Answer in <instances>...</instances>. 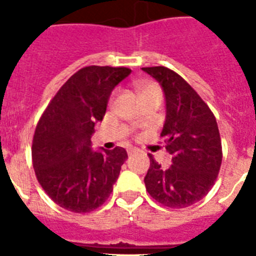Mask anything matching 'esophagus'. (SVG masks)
I'll return each instance as SVG.
<instances>
[{
  "instance_id": "esophagus-1",
  "label": "esophagus",
  "mask_w": 256,
  "mask_h": 256,
  "mask_svg": "<svg viewBox=\"0 0 256 256\" xmlns=\"http://www.w3.org/2000/svg\"><path fill=\"white\" fill-rule=\"evenodd\" d=\"M126 152H128V155H130V156H132V155H134V154L138 152V150H137V148H128V150H126Z\"/></svg>"
}]
</instances>
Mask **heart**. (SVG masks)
Listing matches in <instances>:
<instances>
[{"mask_svg": "<svg viewBox=\"0 0 256 256\" xmlns=\"http://www.w3.org/2000/svg\"><path fill=\"white\" fill-rule=\"evenodd\" d=\"M134 87L141 101L148 100V98H151V97H160L162 98V91H160V87L156 83L138 82L136 83Z\"/></svg>", "mask_w": 256, "mask_h": 256, "instance_id": "b5f03b06", "label": "heart"}]
</instances>
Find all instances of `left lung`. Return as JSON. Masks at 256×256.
<instances>
[{
  "mask_svg": "<svg viewBox=\"0 0 256 256\" xmlns=\"http://www.w3.org/2000/svg\"><path fill=\"white\" fill-rule=\"evenodd\" d=\"M164 92L165 122L160 133L172 165L162 168L150 155L144 177L151 198L168 208H187L206 195L222 164L218 124L209 106L180 76L164 66L142 68Z\"/></svg>",
  "mask_w": 256,
  "mask_h": 256,
  "instance_id": "8db88e82",
  "label": "left lung"
}]
</instances>
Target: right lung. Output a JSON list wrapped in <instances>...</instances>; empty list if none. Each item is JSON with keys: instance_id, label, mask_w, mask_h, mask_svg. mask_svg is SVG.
Wrapping results in <instances>:
<instances>
[{"instance_id": "1", "label": "right lung", "mask_w": 256, "mask_h": 256, "mask_svg": "<svg viewBox=\"0 0 256 256\" xmlns=\"http://www.w3.org/2000/svg\"><path fill=\"white\" fill-rule=\"evenodd\" d=\"M132 70L86 66L70 76L48 104L36 128L32 158L36 176L58 206L88 212L104 204L128 155L91 148L94 126L102 120L112 90Z\"/></svg>"}]
</instances>
